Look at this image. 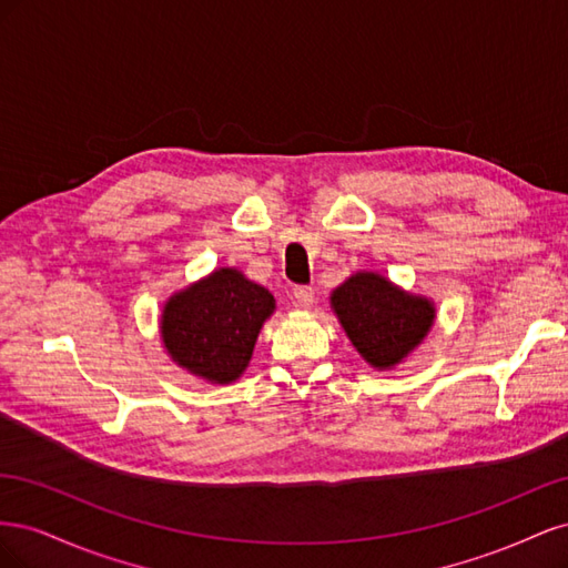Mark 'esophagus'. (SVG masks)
I'll return each instance as SVG.
<instances>
[{
    "label": "esophagus",
    "instance_id": "1",
    "mask_svg": "<svg viewBox=\"0 0 568 568\" xmlns=\"http://www.w3.org/2000/svg\"><path fill=\"white\" fill-rule=\"evenodd\" d=\"M294 298H296V305L311 307L315 303V288L313 286H296L294 288Z\"/></svg>",
    "mask_w": 568,
    "mask_h": 568
}]
</instances>
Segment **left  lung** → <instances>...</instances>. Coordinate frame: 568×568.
<instances>
[{
	"label": "left lung",
	"mask_w": 568,
	"mask_h": 568,
	"mask_svg": "<svg viewBox=\"0 0 568 568\" xmlns=\"http://www.w3.org/2000/svg\"><path fill=\"white\" fill-rule=\"evenodd\" d=\"M332 307L355 351L376 369H390L432 332L434 301L407 294L379 272H355L332 291Z\"/></svg>",
	"instance_id": "obj_1"
}]
</instances>
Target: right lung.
<instances>
[{
  "label": "right lung",
  "instance_id": "obj_1",
  "mask_svg": "<svg viewBox=\"0 0 568 568\" xmlns=\"http://www.w3.org/2000/svg\"><path fill=\"white\" fill-rule=\"evenodd\" d=\"M274 307L265 286L234 267H220L165 301L163 346L175 365L199 379L232 384L246 372Z\"/></svg>",
  "mask_w": 568,
  "mask_h": 568
}]
</instances>
